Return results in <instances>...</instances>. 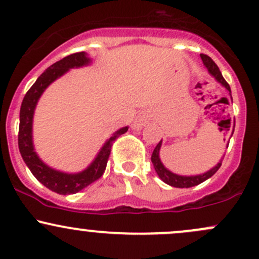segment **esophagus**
I'll return each mask as SVG.
<instances>
[{"mask_svg":"<svg viewBox=\"0 0 259 259\" xmlns=\"http://www.w3.org/2000/svg\"><path fill=\"white\" fill-rule=\"evenodd\" d=\"M152 119H154V113H153L151 110L143 111V112H141L140 115L137 116L136 121L133 122V128L140 130L144 126V124L148 123V122H151Z\"/></svg>","mask_w":259,"mask_h":259,"instance_id":"34e87169","label":"esophagus"}]
</instances>
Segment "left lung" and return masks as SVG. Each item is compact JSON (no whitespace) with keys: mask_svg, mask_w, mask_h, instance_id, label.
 Returning <instances> with one entry per match:
<instances>
[{"mask_svg":"<svg viewBox=\"0 0 259 259\" xmlns=\"http://www.w3.org/2000/svg\"><path fill=\"white\" fill-rule=\"evenodd\" d=\"M200 57H201L202 63L205 64V66H206L207 70L210 71V74L213 75V76H215V79L218 80L219 82H221V84L224 85L225 88H226L227 90L231 93L230 85L227 84L226 80L224 79V76H222L221 71H220L219 66L216 65L215 62H213V60L206 54H200ZM160 146H162V141L157 144V147H155L154 151H153L152 163H153V165H154L155 171H157V174L159 175L160 179H162L165 184L174 186V188H191V186L201 184L202 182H205V180H207L208 178L212 177V175L219 170L220 166H221V163H219L215 168H212L211 170H208L207 173H205L202 175H195V177H182V175H177V174L171 173V171H169L168 169L163 165L162 162H160V159H159Z\"/></svg>","mask_w":259,"mask_h":259,"instance_id":"1","label":"left lung"}]
</instances>
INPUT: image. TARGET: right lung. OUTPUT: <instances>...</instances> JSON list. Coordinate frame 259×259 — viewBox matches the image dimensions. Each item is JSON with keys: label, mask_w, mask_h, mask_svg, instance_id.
<instances>
[{"label": "right lung", "mask_w": 259, "mask_h": 259, "mask_svg": "<svg viewBox=\"0 0 259 259\" xmlns=\"http://www.w3.org/2000/svg\"><path fill=\"white\" fill-rule=\"evenodd\" d=\"M89 63H90V59L86 57L85 53L79 52L68 55V57L63 58L62 60L49 66L38 77L37 81L32 85V88L27 91L23 101H22L21 112H19L18 148L24 163L27 164L32 174L39 180L41 184L47 186L49 190L58 194H63V195L77 193V191L82 190L86 186L99 180L106 170L107 160L111 154V147L113 146V142L128 130V127H123V128L113 133L112 137H110V140H107L105 146L102 147V149L100 151L99 155H97L93 164L81 173L66 174L54 170V169L46 165L35 154L32 143V121L38 99L43 94V91L46 90L47 86L54 81L55 79L62 76L69 69L79 68V66L86 65Z\"/></svg>", "instance_id": "right-lung-1"}]
</instances>
